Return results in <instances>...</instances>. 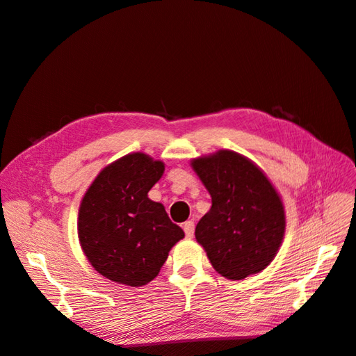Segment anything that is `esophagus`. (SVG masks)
Listing matches in <instances>:
<instances>
[{
	"mask_svg": "<svg viewBox=\"0 0 356 356\" xmlns=\"http://www.w3.org/2000/svg\"><path fill=\"white\" fill-rule=\"evenodd\" d=\"M184 232H186V236L188 239L193 238V234H195V222L193 221H187L184 224Z\"/></svg>",
	"mask_w": 356,
	"mask_h": 356,
	"instance_id": "obj_1",
	"label": "esophagus"
}]
</instances>
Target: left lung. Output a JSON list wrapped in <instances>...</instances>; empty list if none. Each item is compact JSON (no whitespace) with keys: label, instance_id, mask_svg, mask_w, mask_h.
Returning <instances> with one entry per match:
<instances>
[{"label":"left lung","instance_id":"1","mask_svg":"<svg viewBox=\"0 0 356 356\" xmlns=\"http://www.w3.org/2000/svg\"><path fill=\"white\" fill-rule=\"evenodd\" d=\"M191 166L212 197L196 225V241L212 267L233 281L264 270L285 233L284 204L272 182L230 149L193 159Z\"/></svg>","mask_w":356,"mask_h":356}]
</instances>
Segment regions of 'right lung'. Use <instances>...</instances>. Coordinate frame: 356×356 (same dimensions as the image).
Segmentation results:
<instances>
[{"instance_id": "1", "label": "right lung", "mask_w": 356, "mask_h": 356, "mask_svg": "<svg viewBox=\"0 0 356 356\" xmlns=\"http://www.w3.org/2000/svg\"><path fill=\"white\" fill-rule=\"evenodd\" d=\"M163 161L132 153L104 168L80 203L79 239L93 268L110 281L143 286L159 275L170 248L184 238L148 191Z\"/></svg>"}]
</instances>
